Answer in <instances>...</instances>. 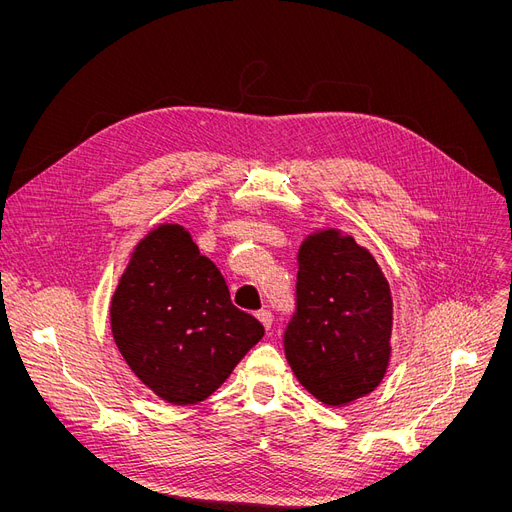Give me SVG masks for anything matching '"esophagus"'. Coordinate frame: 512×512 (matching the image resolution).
<instances>
[{
    "mask_svg": "<svg viewBox=\"0 0 512 512\" xmlns=\"http://www.w3.org/2000/svg\"><path fill=\"white\" fill-rule=\"evenodd\" d=\"M257 319L261 321V326H263L265 330H272V326H274V317H272V313H270V311H267V309L257 311Z\"/></svg>",
    "mask_w": 512,
    "mask_h": 512,
    "instance_id": "1",
    "label": "esophagus"
}]
</instances>
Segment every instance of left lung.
I'll return each mask as SVG.
<instances>
[{"label":"left lung","mask_w":512,"mask_h":512,"mask_svg":"<svg viewBox=\"0 0 512 512\" xmlns=\"http://www.w3.org/2000/svg\"><path fill=\"white\" fill-rule=\"evenodd\" d=\"M297 313L284 332L297 380L330 407L367 396L390 363L392 294L375 257L336 228L299 249Z\"/></svg>","instance_id":"obj_1"}]
</instances>
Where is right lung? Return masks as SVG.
<instances>
[{
    "label": "right lung",
    "instance_id": "add662e5",
    "mask_svg": "<svg viewBox=\"0 0 512 512\" xmlns=\"http://www.w3.org/2000/svg\"><path fill=\"white\" fill-rule=\"evenodd\" d=\"M110 321L132 373L180 407L211 396L263 336L259 321L232 305L224 276L180 224H161L139 240Z\"/></svg>",
    "mask_w": 512,
    "mask_h": 512
}]
</instances>
